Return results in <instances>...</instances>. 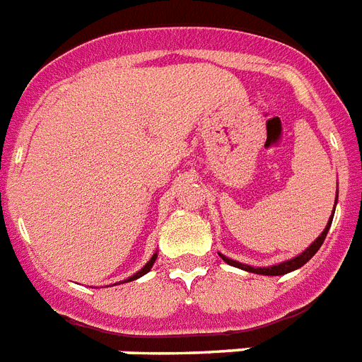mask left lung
I'll list each match as a JSON object with an SVG mask.
<instances>
[{
  "mask_svg": "<svg viewBox=\"0 0 362 362\" xmlns=\"http://www.w3.org/2000/svg\"><path fill=\"white\" fill-rule=\"evenodd\" d=\"M337 204V202H335ZM333 211H335V208H333ZM331 221H333V215H331V218L327 221V226L324 228V232L320 233V238L317 239V241L313 243L311 247L308 248L305 252H302L300 256L293 257V259L289 261H284V263H279V265H272V267H267V269H254V267L250 265H243V263H239V261H233L230 259V257H224L223 254H221V257H223L224 261H226L228 265L232 267H238V269H243V270H248V272H254V274H263V276H281V274H287V272H291V270H296L300 269L302 265H305L309 259H311L315 254L318 252V248L322 247V243H324V239H326L327 235V230H329L331 226Z\"/></svg>",
  "mask_w": 362,
  "mask_h": 362,
  "instance_id": "obj_1",
  "label": "left lung"
}]
</instances>
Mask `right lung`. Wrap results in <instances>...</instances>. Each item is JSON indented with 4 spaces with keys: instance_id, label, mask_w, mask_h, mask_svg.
I'll list each match as a JSON object with an SVG mask.
<instances>
[{
    "instance_id": "obj_1",
    "label": "right lung",
    "mask_w": 362,
    "mask_h": 362,
    "mask_svg": "<svg viewBox=\"0 0 362 362\" xmlns=\"http://www.w3.org/2000/svg\"><path fill=\"white\" fill-rule=\"evenodd\" d=\"M154 261H156V254H154V256H153V257H151V261H148V263H147V265H145V267H144V269L139 270V272H136V274H134V276H132V278H129V279H127V281H132V279H138V278H139V276H144V274H147L148 270L153 269V265H154Z\"/></svg>"
}]
</instances>
